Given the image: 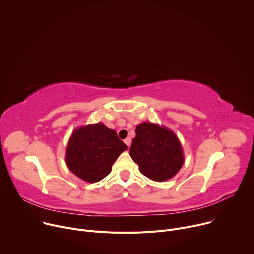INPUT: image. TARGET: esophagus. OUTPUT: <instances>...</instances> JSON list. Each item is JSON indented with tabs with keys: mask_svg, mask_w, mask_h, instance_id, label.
<instances>
[{
	"mask_svg": "<svg viewBox=\"0 0 254 254\" xmlns=\"http://www.w3.org/2000/svg\"><path fill=\"white\" fill-rule=\"evenodd\" d=\"M125 142H126V144L127 146L129 148V146H130V143H131V139H130V137H127L126 139H125Z\"/></svg>",
	"mask_w": 254,
	"mask_h": 254,
	"instance_id": "obj_1",
	"label": "esophagus"
}]
</instances>
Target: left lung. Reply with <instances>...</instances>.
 Wrapping results in <instances>:
<instances>
[{
  "label": "left lung",
  "instance_id": "8db88e82",
  "mask_svg": "<svg viewBox=\"0 0 254 254\" xmlns=\"http://www.w3.org/2000/svg\"><path fill=\"white\" fill-rule=\"evenodd\" d=\"M129 156L137 164L139 172L156 182L172 179L185 162L177 134L164 126L148 122L135 127Z\"/></svg>",
  "mask_w": 254,
  "mask_h": 254
}]
</instances>
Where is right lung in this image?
Here are the masks:
<instances>
[{"instance_id": "obj_1", "label": "right lung", "mask_w": 254, "mask_h": 254, "mask_svg": "<svg viewBox=\"0 0 254 254\" xmlns=\"http://www.w3.org/2000/svg\"><path fill=\"white\" fill-rule=\"evenodd\" d=\"M127 150L117 131L102 123L81 126L68 139L65 163L77 178L96 183L112 172L114 163Z\"/></svg>"}]
</instances>
